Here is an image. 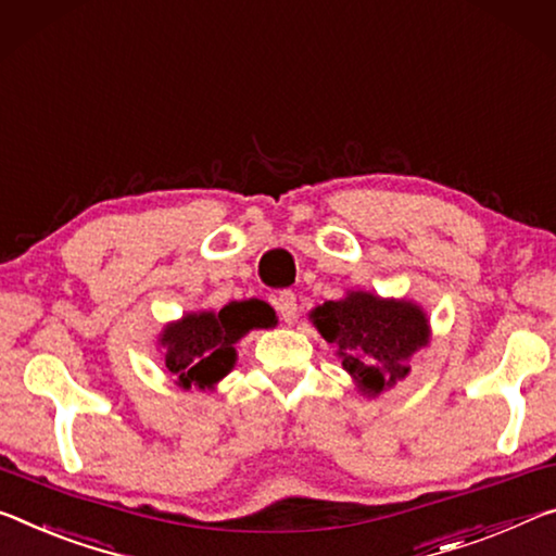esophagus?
Wrapping results in <instances>:
<instances>
[{
  "mask_svg": "<svg viewBox=\"0 0 556 556\" xmlns=\"http://www.w3.org/2000/svg\"><path fill=\"white\" fill-rule=\"evenodd\" d=\"M275 306L281 319L287 324H294L299 316V306H296V294L294 292H279L275 299Z\"/></svg>",
  "mask_w": 556,
  "mask_h": 556,
  "instance_id": "34e87169",
  "label": "esophagus"
}]
</instances>
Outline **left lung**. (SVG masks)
Masks as SVG:
<instances>
[{
    "mask_svg": "<svg viewBox=\"0 0 556 556\" xmlns=\"http://www.w3.org/2000/svg\"><path fill=\"white\" fill-rule=\"evenodd\" d=\"M321 337L337 349L341 366L364 395L393 389L410 371V356L428 346L430 324L418 304L349 292L309 314Z\"/></svg>",
    "mask_w": 556,
    "mask_h": 556,
    "instance_id": "left-lung-1",
    "label": "left lung"
}]
</instances>
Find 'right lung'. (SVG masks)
<instances>
[{
	"instance_id": "1",
	"label": "right lung",
	"mask_w": 556,
	"mask_h": 556,
	"mask_svg": "<svg viewBox=\"0 0 556 556\" xmlns=\"http://www.w3.org/2000/svg\"><path fill=\"white\" fill-rule=\"evenodd\" d=\"M275 324V309L260 299L230 302L219 312L185 314L161 333L165 368L180 389H213L235 368V343L252 329H269Z\"/></svg>"
}]
</instances>
